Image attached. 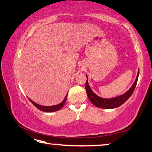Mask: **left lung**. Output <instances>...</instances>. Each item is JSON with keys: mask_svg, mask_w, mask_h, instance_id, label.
<instances>
[{"mask_svg": "<svg viewBox=\"0 0 152 152\" xmlns=\"http://www.w3.org/2000/svg\"><path fill=\"white\" fill-rule=\"evenodd\" d=\"M139 74V70L138 72V74H137V78L135 80V82H134L133 84V85L132 86V87L130 88L126 93H124V95H122L121 96H119V97L113 99H103L98 97V96L96 95L93 92L92 90H91L90 86L88 85V81L86 80L85 88L88 97L89 98V99H90L91 102L94 105H95L96 107L103 108V109H113V108L119 107L121 105L123 104L124 102H126V101L129 99V97L132 95V93L134 92V88H135V86L137 83V80H138Z\"/></svg>", "mask_w": 152, "mask_h": 152, "instance_id": "obj_1", "label": "left lung"}]
</instances>
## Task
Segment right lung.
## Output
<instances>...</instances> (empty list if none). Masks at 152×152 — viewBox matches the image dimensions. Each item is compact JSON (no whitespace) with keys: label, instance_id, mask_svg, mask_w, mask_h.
Here are the masks:
<instances>
[{"label":"right lung","instance_id":"right-lung-1","mask_svg":"<svg viewBox=\"0 0 152 152\" xmlns=\"http://www.w3.org/2000/svg\"><path fill=\"white\" fill-rule=\"evenodd\" d=\"M67 94L66 95V97H65L63 102H62L61 103H59V104L56 105H53V106H42V105H38L37 103L32 102V101L30 100V99H30V102L32 103V104L34 105L36 107L38 108L39 110L42 111V112H56V111H58L60 109H61V107H63L67 99Z\"/></svg>","mask_w":152,"mask_h":152}]
</instances>
